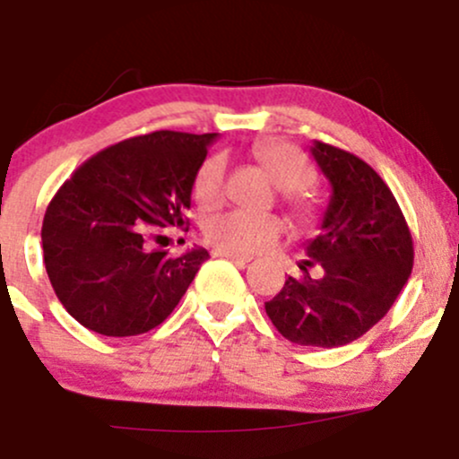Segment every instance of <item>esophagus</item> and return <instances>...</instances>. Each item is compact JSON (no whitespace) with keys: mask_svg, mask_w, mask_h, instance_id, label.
I'll return each instance as SVG.
<instances>
[{"mask_svg":"<svg viewBox=\"0 0 459 459\" xmlns=\"http://www.w3.org/2000/svg\"><path fill=\"white\" fill-rule=\"evenodd\" d=\"M215 256H222V259H230L235 263H250L252 256L247 255H239V252H230V250H222V247H218V250H213Z\"/></svg>","mask_w":459,"mask_h":459,"instance_id":"obj_1","label":"esophagus"}]
</instances>
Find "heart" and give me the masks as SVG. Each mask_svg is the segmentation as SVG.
Masks as SVG:
<instances>
[{
    "instance_id": "b5f03b06",
    "label": "heart",
    "mask_w": 459,
    "mask_h": 459,
    "mask_svg": "<svg viewBox=\"0 0 459 459\" xmlns=\"http://www.w3.org/2000/svg\"><path fill=\"white\" fill-rule=\"evenodd\" d=\"M255 157L265 168L273 186L281 189L282 200L298 215H310V204L304 200L302 189L313 181L315 172L302 151L284 142H265L255 146ZM194 198L203 209H215L226 192V160L224 155L207 157L198 166L192 186ZM284 222L272 213H252L244 209L222 213L207 224V239L222 250L252 255L270 247L282 235Z\"/></svg>"
}]
</instances>
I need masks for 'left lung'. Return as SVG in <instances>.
Returning <instances> with one entry per match:
<instances>
[{"label":"left lung","instance_id":"8db88e82","mask_svg":"<svg viewBox=\"0 0 459 459\" xmlns=\"http://www.w3.org/2000/svg\"><path fill=\"white\" fill-rule=\"evenodd\" d=\"M310 152L332 194L304 265H319L324 273L304 281L289 276L265 302V313L291 343L341 347L391 310L412 273V235L393 192L368 163L317 140Z\"/></svg>","mask_w":459,"mask_h":459}]
</instances>
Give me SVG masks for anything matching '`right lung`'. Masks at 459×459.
I'll return each mask as SVG.
<instances>
[{
  "instance_id": "add662e5",
  "label": "right lung",
  "mask_w": 459,
  "mask_h": 459,
  "mask_svg": "<svg viewBox=\"0 0 459 459\" xmlns=\"http://www.w3.org/2000/svg\"><path fill=\"white\" fill-rule=\"evenodd\" d=\"M218 134L152 131L97 152L57 189L43 220V256L57 299L103 336L166 321L209 252L157 247L183 229L192 186Z\"/></svg>"
}]
</instances>
